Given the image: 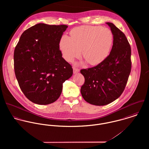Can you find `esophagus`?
<instances>
[{"mask_svg":"<svg viewBox=\"0 0 149 149\" xmlns=\"http://www.w3.org/2000/svg\"><path fill=\"white\" fill-rule=\"evenodd\" d=\"M73 73H77L79 72V71H80L79 69H78L77 68H75V67H73Z\"/></svg>","mask_w":149,"mask_h":149,"instance_id":"34e87169","label":"esophagus"}]
</instances>
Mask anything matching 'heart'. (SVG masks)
<instances>
[{"instance_id":"b5f03b06","label":"heart","mask_w":149,"mask_h":149,"mask_svg":"<svg viewBox=\"0 0 149 149\" xmlns=\"http://www.w3.org/2000/svg\"><path fill=\"white\" fill-rule=\"evenodd\" d=\"M113 41L110 29L99 26H82L73 29L70 37L64 35L60 48L64 58L72 62L80 57L91 65H97L108 56Z\"/></svg>"}]
</instances>
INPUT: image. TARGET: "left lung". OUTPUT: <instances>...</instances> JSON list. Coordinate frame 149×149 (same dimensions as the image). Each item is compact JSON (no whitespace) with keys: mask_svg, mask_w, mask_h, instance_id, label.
Wrapping results in <instances>:
<instances>
[{"mask_svg":"<svg viewBox=\"0 0 149 149\" xmlns=\"http://www.w3.org/2000/svg\"><path fill=\"white\" fill-rule=\"evenodd\" d=\"M113 45L106 58L92 68L80 70L85 82L81 93L85 101L95 106L108 104L122 95L131 69L130 45L125 34L111 22Z\"/></svg>","mask_w":149,"mask_h":149,"instance_id":"8db88e82","label":"left lung"}]
</instances>
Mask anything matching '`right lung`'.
I'll use <instances>...</instances> for the list:
<instances>
[{
  "label": "right lung",
  "mask_w": 149,
  "mask_h": 149,
  "mask_svg": "<svg viewBox=\"0 0 149 149\" xmlns=\"http://www.w3.org/2000/svg\"><path fill=\"white\" fill-rule=\"evenodd\" d=\"M67 27L38 23L22 33L15 48L16 78L22 92L34 103L56 101L63 83L72 76V66L62 57L59 45Z\"/></svg>",
  "instance_id": "add662e5"
}]
</instances>
